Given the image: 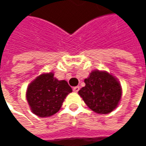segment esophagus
Wrapping results in <instances>:
<instances>
[{"mask_svg":"<svg viewBox=\"0 0 146 146\" xmlns=\"http://www.w3.org/2000/svg\"><path fill=\"white\" fill-rule=\"evenodd\" d=\"M79 89H80L79 86H75V87H73V90L74 92H78V91L79 90Z\"/></svg>","mask_w":146,"mask_h":146,"instance_id":"1","label":"esophagus"}]
</instances>
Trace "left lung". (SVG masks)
I'll return each mask as SVG.
<instances>
[{
    "label": "left lung",
    "mask_w": 146,
    "mask_h": 146,
    "mask_svg": "<svg viewBox=\"0 0 146 146\" xmlns=\"http://www.w3.org/2000/svg\"><path fill=\"white\" fill-rule=\"evenodd\" d=\"M84 83L85 86L78 91V95L92 111L107 114L117 106L122 96V88L111 74L96 70L84 79Z\"/></svg>",
    "instance_id": "8db88e82"
}]
</instances>
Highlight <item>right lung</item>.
Segmentation results:
<instances>
[{
	"label": "right lung",
	"mask_w": 146,
	"mask_h": 146,
	"mask_svg": "<svg viewBox=\"0 0 146 146\" xmlns=\"http://www.w3.org/2000/svg\"><path fill=\"white\" fill-rule=\"evenodd\" d=\"M72 88L65 80L54 78V73H43L28 87L26 98L35 115L45 117L56 113Z\"/></svg>",
	"instance_id": "right-lung-1"
}]
</instances>
